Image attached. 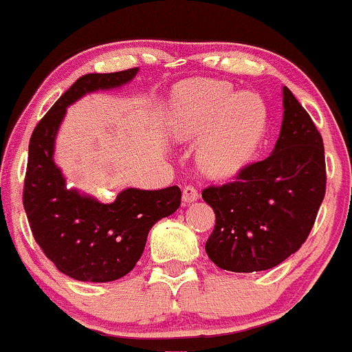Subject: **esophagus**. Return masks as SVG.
Returning <instances> with one entry per match:
<instances>
[{
  "label": "esophagus",
  "mask_w": 352,
  "mask_h": 352,
  "mask_svg": "<svg viewBox=\"0 0 352 352\" xmlns=\"http://www.w3.org/2000/svg\"><path fill=\"white\" fill-rule=\"evenodd\" d=\"M200 198V193L195 186H184L183 190V201L184 203H193Z\"/></svg>",
  "instance_id": "1"
}]
</instances>
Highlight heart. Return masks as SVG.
Listing matches in <instances>:
<instances>
[{"label":"heart","mask_w":352,"mask_h":352,"mask_svg":"<svg viewBox=\"0 0 352 352\" xmlns=\"http://www.w3.org/2000/svg\"><path fill=\"white\" fill-rule=\"evenodd\" d=\"M266 120L263 98L234 93L230 82L219 79L184 82L173 98L171 132L183 140L203 135L198 159L210 175L239 171L254 154Z\"/></svg>","instance_id":"obj_1"}]
</instances>
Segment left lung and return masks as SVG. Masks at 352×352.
Wrapping results in <instances>:
<instances>
[{
    "instance_id": "1",
    "label": "left lung",
    "mask_w": 352,
    "mask_h": 352,
    "mask_svg": "<svg viewBox=\"0 0 352 352\" xmlns=\"http://www.w3.org/2000/svg\"><path fill=\"white\" fill-rule=\"evenodd\" d=\"M283 122L274 151L242 168L234 181L201 191L215 212L205 251L234 273L264 271L302 248L325 197L322 135L283 88Z\"/></svg>"
}]
</instances>
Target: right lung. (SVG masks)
<instances>
[{"label": "right lung", "instance_id": "1", "mask_svg": "<svg viewBox=\"0 0 352 352\" xmlns=\"http://www.w3.org/2000/svg\"><path fill=\"white\" fill-rule=\"evenodd\" d=\"M139 69L81 76L37 123L28 146L23 206L35 242L60 273L78 281L107 283L133 270L146 248L147 235L157 220L175 213L181 190L126 188L115 201L66 188L54 162V146L69 104L86 93L120 88Z\"/></svg>", "mask_w": 352, "mask_h": 352}]
</instances>
